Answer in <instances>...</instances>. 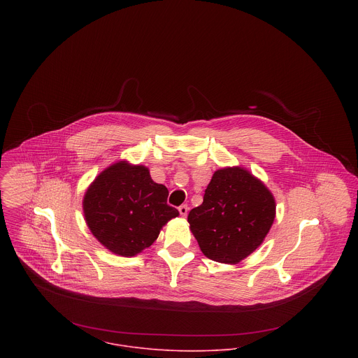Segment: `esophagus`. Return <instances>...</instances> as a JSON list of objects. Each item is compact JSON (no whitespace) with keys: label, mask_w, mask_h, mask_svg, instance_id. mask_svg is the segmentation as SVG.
<instances>
[{"label":"esophagus","mask_w":358,"mask_h":358,"mask_svg":"<svg viewBox=\"0 0 358 358\" xmlns=\"http://www.w3.org/2000/svg\"><path fill=\"white\" fill-rule=\"evenodd\" d=\"M179 212H180V216L186 217V216H187V212H189V206H187V205H180V206H179Z\"/></svg>","instance_id":"obj_1"}]
</instances>
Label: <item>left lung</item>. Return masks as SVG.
<instances>
[{"label":"left lung","instance_id":"8db88e82","mask_svg":"<svg viewBox=\"0 0 358 358\" xmlns=\"http://www.w3.org/2000/svg\"><path fill=\"white\" fill-rule=\"evenodd\" d=\"M275 217L267 186L243 166L215 171L204 201L187 216L190 230L206 257L237 264L264 241Z\"/></svg>","mask_w":358,"mask_h":358}]
</instances>
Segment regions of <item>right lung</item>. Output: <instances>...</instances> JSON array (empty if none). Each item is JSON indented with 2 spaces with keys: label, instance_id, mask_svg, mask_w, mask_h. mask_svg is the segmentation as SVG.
Returning a JSON list of instances; mask_svg holds the SVG:
<instances>
[{
  "label": "right lung",
  "instance_id": "right-lung-1",
  "mask_svg": "<svg viewBox=\"0 0 358 358\" xmlns=\"http://www.w3.org/2000/svg\"><path fill=\"white\" fill-rule=\"evenodd\" d=\"M168 189L145 165L127 159L103 169L84 194L83 210L94 237L114 255H138L157 240L162 226L179 216L166 204Z\"/></svg>",
  "mask_w": 358,
  "mask_h": 358
}]
</instances>
